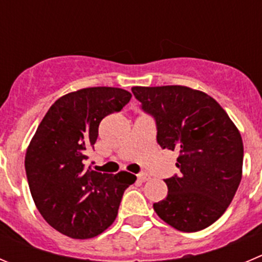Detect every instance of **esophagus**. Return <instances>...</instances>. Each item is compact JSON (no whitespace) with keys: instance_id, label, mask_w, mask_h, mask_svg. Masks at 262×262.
Masks as SVG:
<instances>
[{"instance_id":"1","label":"esophagus","mask_w":262,"mask_h":262,"mask_svg":"<svg viewBox=\"0 0 262 262\" xmlns=\"http://www.w3.org/2000/svg\"><path fill=\"white\" fill-rule=\"evenodd\" d=\"M138 180L141 181V183H144V181L149 180V175H148V173H145V172L139 173V175H138Z\"/></svg>"}]
</instances>
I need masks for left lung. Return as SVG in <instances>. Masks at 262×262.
I'll return each mask as SVG.
<instances>
[{
    "instance_id": "obj_1",
    "label": "left lung",
    "mask_w": 262,
    "mask_h": 262,
    "mask_svg": "<svg viewBox=\"0 0 262 262\" xmlns=\"http://www.w3.org/2000/svg\"><path fill=\"white\" fill-rule=\"evenodd\" d=\"M141 109L157 126V143L178 151L179 175L166 179L168 194L154 203L157 215L180 231L215 223L242 180L243 141L220 104L185 86L133 87Z\"/></svg>"
}]
</instances>
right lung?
<instances>
[{
    "instance_id": "obj_1",
    "label": "right lung",
    "mask_w": 262,
    "mask_h": 262,
    "mask_svg": "<svg viewBox=\"0 0 262 262\" xmlns=\"http://www.w3.org/2000/svg\"><path fill=\"white\" fill-rule=\"evenodd\" d=\"M126 90L89 87L61 96L50 106L26 154L32 198L42 217L74 239L99 235L113 224L124 190L135 183L128 172L109 175L86 167L104 117L131 99Z\"/></svg>"
}]
</instances>
